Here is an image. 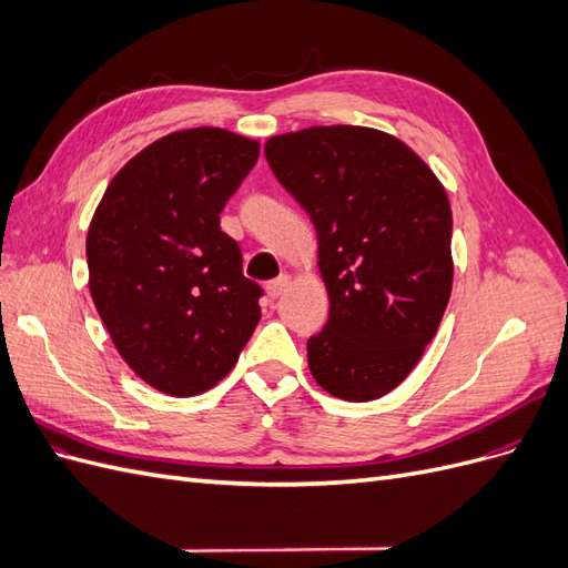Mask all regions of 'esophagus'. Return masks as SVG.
Returning <instances> with one entry per match:
<instances>
[{"label": "esophagus", "instance_id": "1", "mask_svg": "<svg viewBox=\"0 0 568 568\" xmlns=\"http://www.w3.org/2000/svg\"><path fill=\"white\" fill-rule=\"evenodd\" d=\"M288 288H291V274H280L277 280L267 282V296L270 298H280V296L286 294Z\"/></svg>", "mask_w": 568, "mask_h": 568}]
</instances>
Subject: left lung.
<instances>
[{"label": "left lung", "mask_w": 568, "mask_h": 568, "mask_svg": "<svg viewBox=\"0 0 568 568\" xmlns=\"http://www.w3.org/2000/svg\"><path fill=\"white\" fill-rule=\"evenodd\" d=\"M265 159L311 215L329 320L307 338L315 382L376 400L417 367L453 291L445 186L398 136L315 125L270 136Z\"/></svg>", "instance_id": "8db88e82"}]
</instances>
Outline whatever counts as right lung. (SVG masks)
<instances>
[{
  "mask_svg": "<svg viewBox=\"0 0 568 568\" xmlns=\"http://www.w3.org/2000/svg\"><path fill=\"white\" fill-rule=\"evenodd\" d=\"M261 153L222 128L170 132L118 170L88 230L90 294L128 367L189 398L232 372L263 288L220 213Z\"/></svg>",
  "mask_w": 568,
  "mask_h": 568,
  "instance_id": "1",
  "label": "right lung"
}]
</instances>
